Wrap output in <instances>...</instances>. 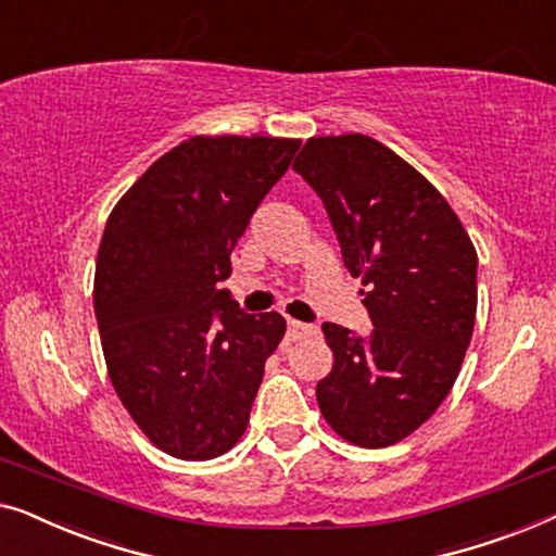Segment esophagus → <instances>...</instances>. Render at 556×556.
<instances>
[{"label":"esophagus","mask_w":556,"mask_h":556,"mask_svg":"<svg viewBox=\"0 0 556 556\" xmlns=\"http://www.w3.org/2000/svg\"><path fill=\"white\" fill-rule=\"evenodd\" d=\"M315 332V325H307V323H300V319H287V338L289 340H300L304 334H312Z\"/></svg>","instance_id":"obj_1"}]
</instances>
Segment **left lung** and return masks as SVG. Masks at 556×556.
Segmentation results:
<instances>
[{
    "label": "left lung",
    "mask_w": 556,
    "mask_h": 556,
    "mask_svg": "<svg viewBox=\"0 0 556 556\" xmlns=\"http://www.w3.org/2000/svg\"><path fill=\"white\" fill-rule=\"evenodd\" d=\"M325 203L372 332L325 323L334 353L317 403L350 443L382 448L433 416L476 319V249L410 163L370 136L312 138L294 166Z\"/></svg>",
    "instance_id": "obj_1"
}]
</instances>
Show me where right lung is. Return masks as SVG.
Returning a JSON list of instances; mask_svg holds the SVG:
<instances>
[{"instance_id":"obj_1","label":"right lung","mask_w":556,"mask_h":556,"mask_svg":"<svg viewBox=\"0 0 556 556\" xmlns=\"http://www.w3.org/2000/svg\"><path fill=\"white\" fill-rule=\"evenodd\" d=\"M300 140L197 136L118 201L96 264V317L115 393L161 451L222 456L247 431L279 312L231 300L229 256Z\"/></svg>"}]
</instances>
